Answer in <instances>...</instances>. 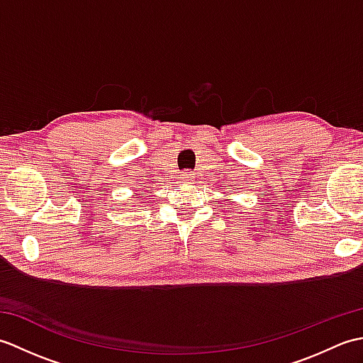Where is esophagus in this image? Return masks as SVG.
<instances>
[{
	"label": "esophagus",
	"instance_id": "esophagus-1",
	"mask_svg": "<svg viewBox=\"0 0 363 363\" xmlns=\"http://www.w3.org/2000/svg\"><path fill=\"white\" fill-rule=\"evenodd\" d=\"M181 181H184V182L194 181V174H191L190 172H182V173H181Z\"/></svg>",
	"mask_w": 363,
	"mask_h": 363
}]
</instances>
